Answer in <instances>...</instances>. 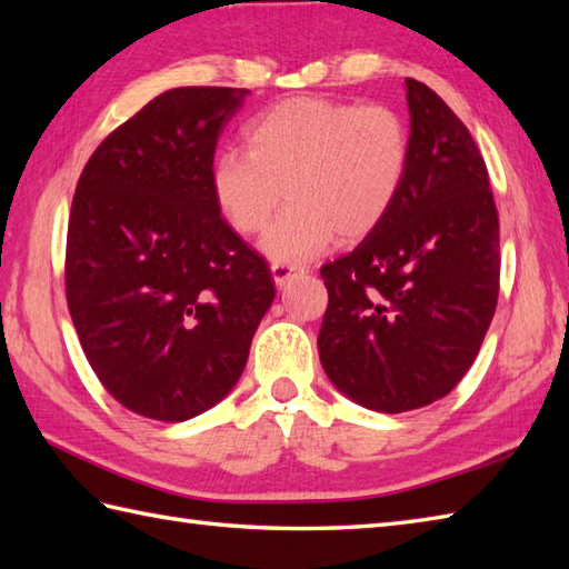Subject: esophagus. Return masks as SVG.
I'll return each instance as SVG.
<instances>
[{"instance_id":"34e87169","label":"esophagus","mask_w":569,"mask_h":569,"mask_svg":"<svg viewBox=\"0 0 569 569\" xmlns=\"http://www.w3.org/2000/svg\"><path fill=\"white\" fill-rule=\"evenodd\" d=\"M298 273H303L300 266H291V263H271V276H273V283L278 288H283L291 278H296Z\"/></svg>"}]
</instances>
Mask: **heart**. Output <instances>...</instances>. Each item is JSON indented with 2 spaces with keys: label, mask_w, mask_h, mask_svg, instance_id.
Here are the masks:
<instances>
[{
  "label": "heart",
  "mask_w": 569,
  "mask_h": 569,
  "mask_svg": "<svg viewBox=\"0 0 569 569\" xmlns=\"http://www.w3.org/2000/svg\"><path fill=\"white\" fill-rule=\"evenodd\" d=\"M247 151L227 149L210 171L217 210L239 234H257L283 198L288 208L261 239L276 263H300L340 234L365 239L401 196L410 166L406 119L383 104L293 98L244 131Z\"/></svg>",
  "instance_id": "obj_1"
}]
</instances>
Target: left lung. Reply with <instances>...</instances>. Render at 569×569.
Listing matches in <instances>:
<instances>
[{
    "label": "left lung",
    "mask_w": 569,
    "mask_h": 569,
    "mask_svg": "<svg viewBox=\"0 0 569 569\" xmlns=\"http://www.w3.org/2000/svg\"><path fill=\"white\" fill-rule=\"evenodd\" d=\"M410 166L361 244L320 276L330 303L318 352L355 403L403 413L450 393L475 365L499 298V214L467 127L406 78Z\"/></svg>",
    "instance_id": "8db88e82"
}]
</instances>
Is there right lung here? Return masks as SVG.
Instances as JSON below:
<instances>
[{
    "label": "right lung",
    "mask_w": 569,
    "mask_h": 569,
    "mask_svg": "<svg viewBox=\"0 0 569 569\" xmlns=\"http://www.w3.org/2000/svg\"><path fill=\"white\" fill-rule=\"evenodd\" d=\"M249 90L176 88L107 137L82 168L66 296L82 352L131 413L183 422L247 367L273 278L217 210L214 147Z\"/></svg>",
    "instance_id": "1"
}]
</instances>
